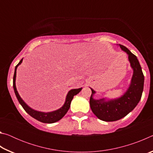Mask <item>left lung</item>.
Listing matches in <instances>:
<instances>
[{
	"instance_id": "8db88e82",
	"label": "left lung",
	"mask_w": 153,
	"mask_h": 153,
	"mask_svg": "<svg viewBox=\"0 0 153 153\" xmlns=\"http://www.w3.org/2000/svg\"><path fill=\"white\" fill-rule=\"evenodd\" d=\"M120 46L128 55L129 61L134 71L128 90L120 98L106 101L105 98L94 99L93 96L96 92L90 88L92 90L90 108L98 119L105 121H115L126 116L138 105L143 92L144 77L138 59L126 46L121 45Z\"/></svg>"
}]
</instances>
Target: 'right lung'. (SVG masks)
I'll use <instances>...</instances> for the list:
<instances>
[{
    "label": "right lung",
    "instance_id": "1",
    "mask_svg": "<svg viewBox=\"0 0 153 153\" xmlns=\"http://www.w3.org/2000/svg\"><path fill=\"white\" fill-rule=\"evenodd\" d=\"M23 61V59L19 61V63H18L16 66H15V72H14V76H13V89L15 91V94L16 95V97L17 98L18 101L20 103V105L22 106V107L24 108V110L26 111V112L29 114L30 116H32L36 120L38 121H40V122L42 123H53L56 122L61 120V119L64 117V115L67 113V111H68L69 107H70L71 102L72 99L75 95L81 91L82 88L78 89H72L70 91H69L68 94H67L66 97V100L65 102L63 105V107L59 108L58 110L52 111V112H48V113H45V112H40V111H38L36 110L32 109V108H30L29 106H27L25 102L22 99V98L20 97L19 94H18V92L16 88V86H15V79H16V71L17 67L19 65L22 63Z\"/></svg>",
    "mask_w": 153,
    "mask_h": 153
}]
</instances>
